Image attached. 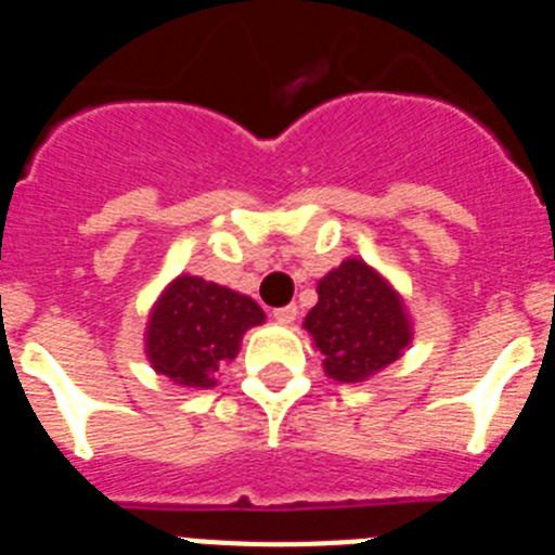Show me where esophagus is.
<instances>
[{
	"mask_svg": "<svg viewBox=\"0 0 555 555\" xmlns=\"http://www.w3.org/2000/svg\"><path fill=\"white\" fill-rule=\"evenodd\" d=\"M298 315L296 305H287V307H279V310H273V318H276L279 324H293Z\"/></svg>",
	"mask_w": 555,
	"mask_h": 555,
	"instance_id": "obj_1",
	"label": "esophagus"
}]
</instances>
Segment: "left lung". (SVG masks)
Wrapping results in <instances>:
<instances>
[{
	"instance_id": "obj_1",
	"label": "left lung",
	"mask_w": 555,
	"mask_h": 555,
	"mask_svg": "<svg viewBox=\"0 0 555 555\" xmlns=\"http://www.w3.org/2000/svg\"><path fill=\"white\" fill-rule=\"evenodd\" d=\"M305 330L337 383H363L388 369L413 340V324L391 282L363 259L349 257L318 282V305Z\"/></svg>"
}]
</instances>
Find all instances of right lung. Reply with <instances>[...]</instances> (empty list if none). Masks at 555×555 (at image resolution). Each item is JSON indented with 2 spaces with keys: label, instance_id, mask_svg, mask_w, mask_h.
I'll use <instances>...</instances> for the list:
<instances>
[{
  "label": "right lung",
  "instance_id": "1",
  "mask_svg": "<svg viewBox=\"0 0 555 555\" xmlns=\"http://www.w3.org/2000/svg\"><path fill=\"white\" fill-rule=\"evenodd\" d=\"M262 321V307L250 296L181 273L153 305L144 351L170 383L215 388L220 369L237 358L245 332Z\"/></svg>",
  "mask_w": 555,
  "mask_h": 555
}]
</instances>
